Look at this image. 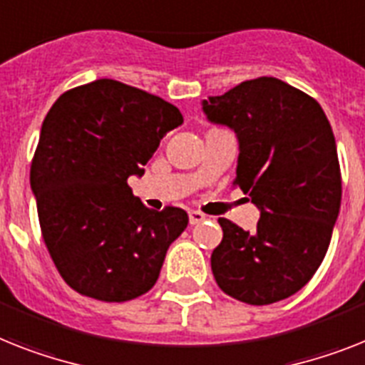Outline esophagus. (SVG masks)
<instances>
[{
	"label": "esophagus",
	"instance_id": "obj_1",
	"mask_svg": "<svg viewBox=\"0 0 365 365\" xmlns=\"http://www.w3.org/2000/svg\"><path fill=\"white\" fill-rule=\"evenodd\" d=\"M188 218H190V225H195V224H201V222H203L205 215H201L200 210H190Z\"/></svg>",
	"mask_w": 365,
	"mask_h": 365
}]
</instances>
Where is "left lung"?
Wrapping results in <instances>:
<instances>
[{"mask_svg": "<svg viewBox=\"0 0 365 365\" xmlns=\"http://www.w3.org/2000/svg\"><path fill=\"white\" fill-rule=\"evenodd\" d=\"M239 140L235 185L261 210L257 230L220 218L210 255L218 287L252 306L291 297L327 255L341 205L332 126L309 95L278 78H255L201 102Z\"/></svg>", "mask_w": 365, "mask_h": 365, "instance_id": "1", "label": "left lung"}]
</instances>
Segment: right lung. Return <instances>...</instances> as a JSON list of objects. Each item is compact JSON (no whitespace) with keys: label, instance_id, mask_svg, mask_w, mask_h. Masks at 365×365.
Segmentation results:
<instances>
[{"label":"right lung","instance_id":"right-lung-1","mask_svg":"<svg viewBox=\"0 0 365 365\" xmlns=\"http://www.w3.org/2000/svg\"><path fill=\"white\" fill-rule=\"evenodd\" d=\"M179 125L173 104L108 78L63 93L44 117L29 182L44 244L80 294L126 302L156 284L188 215L147 209L126 180Z\"/></svg>","mask_w":365,"mask_h":365}]
</instances>
